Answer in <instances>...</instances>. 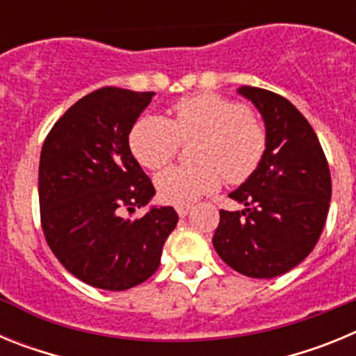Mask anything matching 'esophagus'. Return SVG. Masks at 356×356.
<instances>
[{"label":"esophagus","mask_w":356,"mask_h":356,"mask_svg":"<svg viewBox=\"0 0 356 356\" xmlns=\"http://www.w3.org/2000/svg\"><path fill=\"white\" fill-rule=\"evenodd\" d=\"M176 212L180 217H187L188 212H191V207H176Z\"/></svg>","instance_id":"esophagus-1"}]
</instances>
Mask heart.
Listing matches in <instances>:
<instances>
[{"label": "heart", "instance_id": "b5f03b06", "mask_svg": "<svg viewBox=\"0 0 356 356\" xmlns=\"http://www.w3.org/2000/svg\"><path fill=\"white\" fill-rule=\"evenodd\" d=\"M175 118L147 114L130 131V149L146 169H160L175 156L181 140L200 139L194 146L196 165H171L155 178L160 200L191 205L221 185L246 181L266 153L264 127L241 103L203 92L175 103Z\"/></svg>", "mask_w": 356, "mask_h": 356}]
</instances>
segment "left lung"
<instances>
[{
  "mask_svg": "<svg viewBox=\"0 0 356 356\" xmlns=\"http://www.w3.org/2000/svg\"><path fill=\"white\" fill-rule=\"evenodd\" d=\"M266 124L267 146L257 171L229 197L244 210H221L212 244L222 262L250 278L291 271L316 248L325 228L332 178L316 131L289 99L241 87Z\"/></svg>",
  "mask_w": 356,
  "mask_h": 356,
  "instance_id": "8db88e82",
  "label": "left lung"
}]
</instances>
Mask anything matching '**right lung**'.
Returning a JSON list of instances; mask_svg holds the SVG:
<instances>
[{"instance_id": "add662e5", "label": "right lung", "mask_w": 356, "mask_h": 356, "mask_svg": "<svg viewBox=\"0 0 356 356\" xmlns=\"http://www.w3.org/2000/svg\"><path fill=\"white\" fill-rule=\"evenodd\" d=\"M155 92L103 87L53 124L40 151L42 232L58 262L85 284L127 291L159 269L178 222L172 207L130 221L122 210L147 205L155 187L131 155L128 135Z\"/></svg>"}]
</instances>
